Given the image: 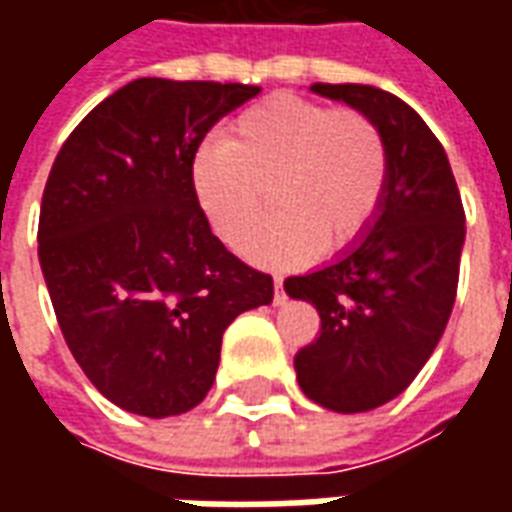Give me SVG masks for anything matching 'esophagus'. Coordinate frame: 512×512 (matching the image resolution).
<instances>
[{"label": "esophagus", "mask_w": 512, "mask_h": 512, "mask_svg": "<svg viewBox=\"0 0 512 512\" xmlns=\"http://www.w3.org/2000/svg\"><path fill=\"white\" fill-rule=\"evenodd\" d=\"M274 304H285V290H282V277L274 279Z\"/></svg>", "instance_id": "esophagus-1"}]
</instances>
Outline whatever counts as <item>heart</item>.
Returning a JSON list of instances; mask_svg holds the SVG:
<instances>
[{"instance_id": "b5f03b06", "label": "heart", "mask_w": 512, "mask_h": 512, "mask_svg": "<svg viewBox=\"0 0 512 512\" xmlns=\"http://www.w3.org/2000/svg\"><path fill=\"white\" fill-rule=\"evenodd\" d=\"M389 180L381 128L356 109L277 95L246 109L197 150L191 183L224 244L241 249L267 204L280 213L252 236L260 266H293L345 252L373 227Z\"/></svg>"}]
</instances>
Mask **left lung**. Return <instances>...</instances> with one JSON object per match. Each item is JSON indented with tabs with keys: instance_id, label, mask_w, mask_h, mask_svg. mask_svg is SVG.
Returning a JSON list of instances; mask_svg holds the SVG:
<instances>
[{
	"instance_id": "left-lung-1",
	"label": "left lung",
	"mask_w": 512,
	"mask_h": 512,
	"mask_svg": "<svg viewBox=\"0 0 512 512\" xmlns=\"http://www.w3.org/2000/svg\"><path fill=\"white\" fill-rule=\"evenodd\" d=\"M384 134L389 180L376 222L329 266L285 279L321 315L293 367L312 403L359 414L406 389L450 321L466 238L458 183L441 142L397 95L370 84H312Z\"/></svg>"
}]
</instances>
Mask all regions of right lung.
I'll return each instance as SVG.
<instances>
[{
	"instance_id": "add662e5",
	"label": "right lung",
	"mask_w": 512,
	"mask_h": 512,
	"mask_svg": "<svg viewBox=\"0 0 512 512\" xmlns=\"http://www.w3.org/2000/svg\"><path fill=\"white\" fill-rule=\"evenodd\" d=\"M260 87L134 79L84 117L43 189L38 257L62 337L93 386L139 417L191 411L222 334L274 279L211 233L197 147Z\"/></svg>"
}]
</instances>
